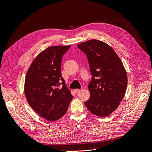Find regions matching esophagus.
I'll return each instance as SVG.
<instances>
[{
  "instance_id": "obj_1",
  "label": "esophagus",
  "mask_w": 152,
  "mask_h": 152,
  "mask_svg": "<svg viewBox=\"0 0 152 152\" xmlns=\"http://www.w3.org/2000/svg\"><path fill=\"white\" fill-rule=\"evenodd\" d=\"M80 91L81 90L79 89H74V92H75V93H79Z\"/></svg>"
}]
</instances>
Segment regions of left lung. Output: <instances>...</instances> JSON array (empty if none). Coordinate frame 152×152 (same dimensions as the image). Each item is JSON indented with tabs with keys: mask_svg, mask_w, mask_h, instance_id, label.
<instances>
[{
	"mask_svg": "<svg viewBox=\"0 0 152 152\" xmlns=\"http://www.w3.org/2000/svg\"><path fill=\"white\" fill-rule=\"evenodd\" d=\"M77 47L86 53L93 76L88 86L90 98L84 104L95 115L107 117L118 108L126 93V69L115 50L102 41L90 40Z\"/></svg>",
	"mask_w": 152,
	"mask_h": 152,
	"instance_id": "1",
	"label": "left lung"
}]
</instances>
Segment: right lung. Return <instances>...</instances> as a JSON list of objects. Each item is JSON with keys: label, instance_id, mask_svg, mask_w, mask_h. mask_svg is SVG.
<instances>
[{"label": "right lung", "instance_id": "add662e5", "mask_svg": "<svg viewBox=\"0 0 152 152\" xmlns=\"http://www.w3.org/2000/svg\"><path fill=\"white\" fill-rule=\"evenodd\" d=\"M70 48L54 45L45 49L34 59L26 73L24 91L27 102L48 121L61 118L73 99L61 73L62 56Z\"/></svg>", "mask_w": 152, "mask_h": 152}]
</instances>
